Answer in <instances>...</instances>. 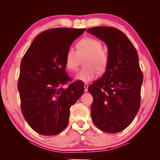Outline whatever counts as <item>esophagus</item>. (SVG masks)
I'll return each instance as SVG.
<instances>
[{"mask_svg": "<svg viewBox=\"0 0 160 160\" xmlns=\"http://www.w3.org/2000/svg\"><path fill=\"white\" fill-rule=\"evenodd\" d=\"M88 87H89V85L87 84H84V92H87L88 91Z\"/></svg>", "mask_w": 160, "mask_h": 160, "instance_id": "obj_1", "label": "esophagus"}]
</instances>
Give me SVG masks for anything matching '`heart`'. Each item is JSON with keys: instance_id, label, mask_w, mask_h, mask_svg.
<instances>
[{"instance_id": "heart-1", "label": "heart", "mask_w": 160, "mask_h": 160, "mask_svg": "<svg viewBox=\"0 0 160 160\" xmlns=\"http://www.w3.org/2000/svg\"><path fill=\"white\" fill-rule=\"evenodd\" d=\"M102 49V43L93 38H84L76 43V51L72 48L65 54V65L69 72L78 69L82 60L84 67L76 74V80L89 82L98 75V71L102 73L108 64V56Z\"/></svg>"}]
</instances>
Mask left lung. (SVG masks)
Wrapping results in <instances>:
<instances>
[{"instance_id":"1","label":"left lung","mask_w":160,"mask_h":160,"mask_svg":"<svg viewBox=\"0 0 160 160\" xmlns=\"http://www.w3.org/2000/svg\"><path fill=\"white\" fill-rule=\"evenodd\" d=\"M87 31L103 41L108 52L106 72L88 88L93 97L92 119L103 132H121L133 121L141 105L143 76L138 52L126 35L117 28L101 26Z\"/></svg>"}]
</instances>
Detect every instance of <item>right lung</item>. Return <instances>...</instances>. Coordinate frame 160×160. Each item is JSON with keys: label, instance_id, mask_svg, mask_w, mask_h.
Listing matches in <instances>:
<instances>
[{"label": "right lung", "instance_id": "add662e5", "mask_svg": "<svg viewBox=\"0 0 160 160\" xmlns=\"http://www.w3.org/2000/svg\"><path fill=\"white\" fill-rule=\"evenodd\" d=\"M83 29L52 28L34 39L20 64L18 90L21 110L34 131L43 135L62 132L69 122L70 108L84 94V83L71 80L65 71V54Z\"/></svg>", "mask_w": 160, "mask_h": 160}]
</instances>
